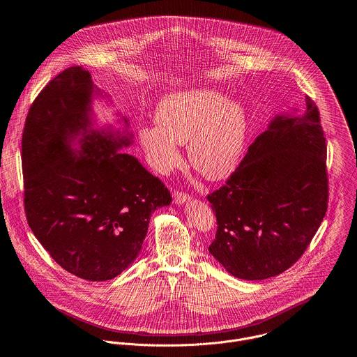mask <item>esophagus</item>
<instances>
[{"instance_id":"esophagus-1","label":"esophagus","mask_w":357,"mask_h":357,"mask_svg":"<svg viewBox=\"0 0 357 357\" xmlns=\"http://www.w3.org/2000/svg\"><path fill=\"white\" fill-rule=\"evenodd\" d=\"M190 201V195L183 191H174V202L178 204H185Z\"/></svg>"}]
</instances>
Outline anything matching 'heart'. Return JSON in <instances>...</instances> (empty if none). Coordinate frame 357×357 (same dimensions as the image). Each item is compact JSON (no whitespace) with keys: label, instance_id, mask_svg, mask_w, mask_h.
I'll return each mask as SVG.
<instances>
[{"label":"heart","instance_id":"obj_1","mask_svg":"<svg viewBox=\"0 0 357 357\" xmlns=\"http://www.w3.org/2000/svg\"><path fill=\"white\" fill-rule=\"evenodd\" d=\"M155 120L139 136L156 170L169 172L181 163L178 144H187L191 167L208 181H223L236 170L248 127L241 102L211 88L187 89L160 102Z\"/></svg>","mask_w":357,"mask_h":357}]
</instances>
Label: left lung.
Masks as SVG:
<instances>
[{
  "label": "left lung",
  "instance_id": "1",
  "mask_svg": "<svg viewBox=\"0 0 357 357\" xmlns=\"http://www.w3.org/2000/svg\"><path fill=\"white\" fill-rule=\"evenodd\" d=\"M301 115H278L226 183L207 195L217 218L208 252L237 278L281 274L304 255L328 208L326 143L309 96Z\"/></svg>",
  "mask_w": 357,
  "mask_h": 357
}]
</instances>
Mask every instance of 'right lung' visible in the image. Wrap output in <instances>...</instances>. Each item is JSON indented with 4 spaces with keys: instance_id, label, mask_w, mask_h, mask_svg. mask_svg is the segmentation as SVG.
I'll list each match as a JSON object with an SVG mask.
<instances>
[{
    "instance_id": "add662e5",
    "label": "right lung",
    "mask_w": 357,
    "mask_h": 357,
    "mask_svg": "<svg viewBox=\"0 0 357 357\" xmlns=\"http://www.w3.org/2000/svg\"><path fill=\"white\" fill-rule=\"evenodd\" d=\"M93 92L82 67L53 77L29 108L21 159L34 236L64 271L99 282L134 262L151 214L170 204L171 195L136 158L118 153L130 146V136L86 130ZM80 129L77 152L70 139Z\"/></svg>"
}]
</instances>
